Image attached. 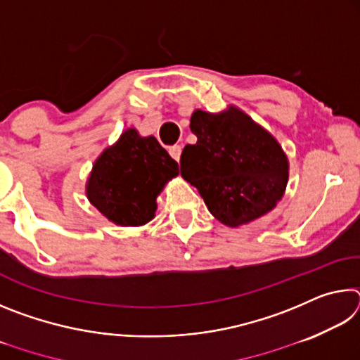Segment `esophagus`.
<instances>
[{
	"label": "esophagus",
	"mask_w": 360,
	"mask_h": 360,
	"mask_svg": "<svg viewBox=\"0 0 360 360\" xmlns=\"http://www.w3.org/2000/svg\"><path fill=\"white\" fill-rule=\"evenodd\" d=\"M168 152H169V155H172L176 162H179V158H181V152H182V148L179 144H174V146H172V148L168 149Z\"/></svg>",
	"instance_id": "1"
}]
</instances>
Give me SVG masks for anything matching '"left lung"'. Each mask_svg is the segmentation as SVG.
<instances>
[{
  "label": "left lung",
  "instance_id": "1",
  "mask_svg": "<svg viewBox=\"0 0 360 360\" xmlns=\"http://www.w3.org/2000/svg\"><path fill=\"white\" fill-rule=\"evenodd\" d=\"M197 143L181 154V176L198 188L212 216L240 227L266 214L281 200L289 162L265 129L230 106L219 114L193 111Z\"/></svg>",
  "mask_w": 360,
  "mask_h": 360
}]
</instances>
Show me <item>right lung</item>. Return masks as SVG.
I'll list each match as a JSON object with an SVG mask.
<instances>
[{
  "instance_id": "right-lung-1",
  "label": "right lung",
  "mask_w": 360,
  "mask_h": 360,
  "mask_svg": "<svg viewBox=\"0 0 360 360\" xmlns=\"http://www.w3.org/2000/svg\"><path fill=\"white\" fill-rule=\"evenodd\" d=\"M178 174V162L154 136L129 129L96 158L85 192L108 221L139 227L154 219L158 193Z\"/></svg>"
}]
</instances>
